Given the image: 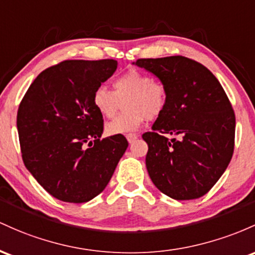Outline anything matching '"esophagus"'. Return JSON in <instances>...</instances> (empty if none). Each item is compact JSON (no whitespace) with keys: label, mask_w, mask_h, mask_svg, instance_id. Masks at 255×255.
Wrapping results in <instances>:
<instances>
[{"label":"esophagus","mask_w":255,"mask_h":255,"mask_svg":"<svg viewBox=\"0 0 255 255\" xmlns=\"http://www.w3.org/2000/svg\"><path fill=\"white\" fill-rule=\"evenodd\" d=\"M137 136L136 133H128L127 135V138H128V143H132V142H135L136 139H137Z\"/></svg>","instance_id":"1"}]
</instances>
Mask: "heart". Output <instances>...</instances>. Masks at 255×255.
I'll return each instance as SVG.
<instances>
[{"instance_id": "1", "label": "heart", "mask_w": 255, "mask_h": 255, "mask_svg": "<svg viewBox=\"0 0 255 255\" xmlns=\"http://www.w3.org/2000/svg\"><path fill=\"white\" fill-rule=\"evenodd\" d=\"M113 91L105 85L97 87L93 93V105L101 116L111 118L120 107L125 108L116 118L106 124V133L110 136L124 135L135 131L145 119H154L166 110L168 89L159 79L139 70H128L113 81Z\"/></svg>"}]
</instances>
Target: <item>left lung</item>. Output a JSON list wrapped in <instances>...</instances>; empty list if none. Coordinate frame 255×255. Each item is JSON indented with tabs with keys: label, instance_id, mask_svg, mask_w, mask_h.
<instances>
[{
	"label": "left lung",
	"instance_id": "left-lung-1",
	"mask_svg": "<svg viewBox=\"0 0 255 255\" xmlns=\"http://www.w3.org/2000/svg\"><path fill=\"white\" fill-rule=\"evenodd\" d=\"M135 64L168 89L167 107L153 130L142 135L151 182L174 200L204 196L234 154L235 112L227 94L208 68L185 56L138 59Z\"/></svg>",
	"mask_w": 255,
	"mask_h": 255
}]
</instances>
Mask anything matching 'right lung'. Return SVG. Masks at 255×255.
<instances>
[{"mask_svg":"<svg viewBox=\"0 0 255 255\" xmlns=\"http://www.w3.org/2000/svg\"><path fill=\"white\" fill-rule=\"evenodd\" d=\"M113 59L65 60L37 76L16 116L22 161L50 195L82 204L107 187L128 143L123 135L101 139L104 118L93 93L110 78Z\"/></svg>","mask_w":255,"mask_h":255,"instance_id":"right-lung-1","label":"right lung"}]
</instances>
